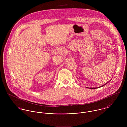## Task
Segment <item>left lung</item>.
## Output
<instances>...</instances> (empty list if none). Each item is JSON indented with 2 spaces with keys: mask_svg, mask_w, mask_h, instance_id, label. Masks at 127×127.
Here are the masks:
<instances>
[{
  "mask_svg": "<svg viewBox=\"0 0 127 127\" xmlns=\"http://www.w3.org/2000/svg\"><path fill=\"white\" fill-rule=\"evenodd\" d=\"M109 83V82H108ZM107 83H106V84H105V85H103V86H101V87H98V88H89V89H97V88H101V87H103V86H104L105 85H106Z\"/></svg>",
  "mask_w": 127,
  "mask_h": 127,
  "instance_id": "left-lung-1",
  "label": "left lung"
}]
</instances>
